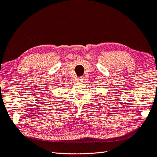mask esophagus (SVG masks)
<instances>
[{
    "label": "esophagus",
    "instance_id": "esophagus-1",
    "mask_svg": "<svg viewBox=\"0 0 157 157\" xmlns=\"http://www.w3.org/2000/svg\"><path fill=\"white\" fill-rule=\"evenodd\" d=\"M83 79H84V77H83V76H80V77L78 78V81H82Z\"/></svg>",
    "mask_w": 157,
    "mask_h": 157
}]
</instances>
